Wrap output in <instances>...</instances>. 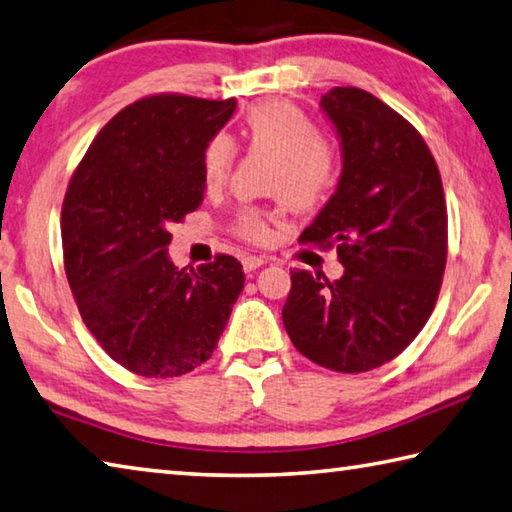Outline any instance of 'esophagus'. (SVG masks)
<instances>
[{
	"label": "esophagus",
	"mask_w": 512,
	"mask_h": 512,
	"mask_svg": "<svg viewBox=\"0 0 512 512\" xmlns=\"http://www.w3.org/2000/svg\"><path fill=\"white\" fill-rule=\"evenodd\" d=\"M241 264H244V271H246V273H255L257 268H262V266L266 264V259H264V257L248 255V257L241 259Z\"/></svg>",
	"instance_id": "34e87169"
}]
</instances>
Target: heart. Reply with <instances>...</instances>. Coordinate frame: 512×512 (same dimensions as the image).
Wrapping results in <instances>:
<instances>
[{
    "instance_id": "obj_1",
    "label": "heart",
    "mask_w": 512,
    "mask_h": 512,
    "mask_svg": "<svg viewBox=\"0 0 512 512\" xmlns=\"http://www.w3.org/2000/svg\"><path fill=\"white\" fill-rule=\"evenodd\" d=\"M241 138L253 152L273 156L268 190L293 210H309L327 199L338 176V156L318 136L313 120L284 100H259L241 118ZM232 143L212 136L203 147L201 172L206 185H219L232 165ZM239 237L262 244L271 237L268 221L259 210H244L237 217Z\"/></svg>"
}]
</instances>
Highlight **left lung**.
<instances>
[{"label":"left lung","instance_id":"8db88e82","mask_svg":"<svg viewBox=\"0 0 512 512\" xmlns=\"http://www.w3.org/2000/svg\"><path fill=\"white\" fill-rule=\"evenodd\" d=\"M320 109L342 172L302 244L336 246L340 280L291 271L282 320L295 349L342 374L394 360L425 327L448 257L439 167L423 136L383 100L333 87Z\"/></svg>","mask_w":512,"mask_h":512}]
</instances>
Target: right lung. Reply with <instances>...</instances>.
<instances>
[{"instance_id":"add662e5","label":"right lung","mask_w":512,"mask_h":512,"mask_svg":"<svg viewBox=\"0 0 512 512\" xmlns=\"http://www.w3.org/2000/svg\"><path fill=\"white\" fill-rule=\"evenodd\" d=\"M237 100L159 94L109 120L62 206L64 271L87 329L118 365L174 378L206 362L244 288L230 255L176 268L170 226L203 201V147Z\"/></svg>"}]
</instances>
